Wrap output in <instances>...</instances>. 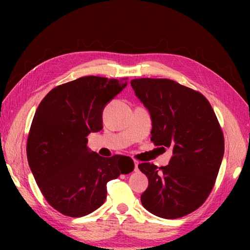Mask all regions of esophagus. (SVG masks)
I'll list each match as a JSON object with an SVG mask.
<instances>
[{
	"label": "esophagus",
	"instance_id": "1",
	"mask_svg": "<svg viewBox=\"0 0 250 250\" xmlns=\"http://www.w3.org/2000/svg\"><path fill=\"white\" fill-rule=\"evenodd\" d=\"M138 166H139V162H138V161L134 160V171L138 170Z\"/></svg>",
	"mask_w": 250,
	"mask_h": 250
}]
</instances>
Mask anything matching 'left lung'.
I'll return each mask as SVG.
<instances>
[{"instance_id": "obj_1", "label": "left lung", "mask_w": 250, "mask_h": 250, "mask_svg": "<svg viewBox=\"0 0 250 250\" xmlns=\"http://www.w3.org/2000/svg\"><path fill=\"white\" fill-rule=\"evenodd\" d=\"M131 86L150 112L151 141L173 151L167 167L139 164L149 180L142 205L162 218L185 216L206 201L221 167L224 135L216 115L201 92L173 80L140 78Z\"/></svg>"}]
</instances>
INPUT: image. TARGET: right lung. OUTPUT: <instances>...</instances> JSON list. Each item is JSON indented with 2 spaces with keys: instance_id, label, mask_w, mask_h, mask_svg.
<instances>
[{
  "instance_id": "1",
  "label": "right lung",
  "mask_w": 250,
  "mask_h": 250,
  "mask_svg": "<svg viewBox=\"0 0 250 250\" xmlns=\"http://www.w3.org/2000/svg\"><path fill=\"white\" fill-rule=\"evenodd\" d=\"M125 79L86 76L50 90L33 118L26 153L45 200L59 213L82 217L107 197V183L134 168L129 156L103 158L88 149V134L103 129V111Z\"/></svg>"
}]
</instances>
